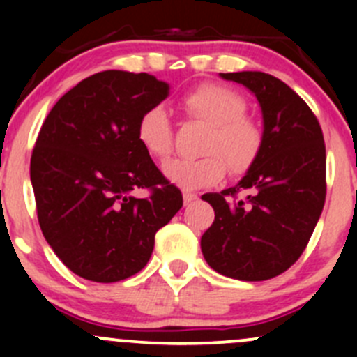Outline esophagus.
Returning a JSON list of instances; mask_svg holds the SVG:
<instances>
[{
	"mask_svg": "<svg viewBox=\"0 0 357 357\" xmlns=\"http://www.w3.org/2000/svg\"><path fill=\"white\" fill-rule=\"evenodd\" d=\"M183 199H185V204L188 205V204H192V202H195L197 199H199V195H197V193H193V192H185V193H183Z\"/></svg>",
	"mask_w": 357,
	"mask_h": 357,
	"instance_id": "esophagus-1",
	"label": "esophagus"
}]
</instances>
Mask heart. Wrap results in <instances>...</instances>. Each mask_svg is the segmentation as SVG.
I'll return each instance as SVG.
<instances>
[{
    "mask_svg": "<svg viewBox=\"0 0 357 357\" xmlns=\"http://www.w3.org/2000/svg\"><path fill=\"white\" fill-rule=\"evenodd\" d=\"M181 109L190 121L207 126L200 143L199 158H172L164 164L169 181L185 190L215 185L226 174L248 171L264 145L261 122L245 114L247 102L240 93L219 84H202L181 98ZM139 145L155 158L172 150V124L167 110L153 105L139 115L136 126Z\"/></svg>",
    "mask_w": 357,
    "mask_h": 357,
    "instance_id": "obj_1",
    "label": "heart"
}]
</instances>
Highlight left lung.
Here are the masks:
<instances>
[{
	"mask_svg": "<svg viewBox=\"0 0 357 357\" xmlns=\"http://www.w3.org/2000/svg\"><path fill=\"white\" fill-rule=\"evenodd\" d=\"M221 77L255 95L264 145L238 185L202 197L215 212L202 254L228 278L262 282L287 271L314 231L326 197L325 142L316 115L283 81L252 70Z\"/></svg>",
	"mask_w": 357,
	"mask_h": 357,
	"instance_id": "obj_1",
	"label": "left lung"
}]
</instances>
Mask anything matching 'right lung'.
I'll return each mask as SVG.
<instances>
[{"instance_id":"add662e5","label":"right lung","mask_w":357,"mask_h":357,"mask_svg":"<svg viewBox=\"0 0 357 357\" xmlns=\"http://www.w3.org/2000/svg\"><path fill=\"white\" fill-rule=\"evenodd\" d=\"M169 96L155 75L103 70L55 103L31 157L38 221L81 278L114 283L142 271L155 233L183 207L136 136L139 115ZM149 189V197L132 192Z\"/></svg>"}]
</instances>
